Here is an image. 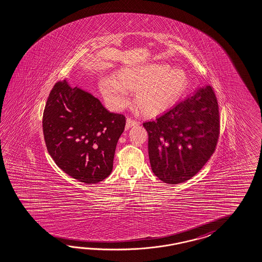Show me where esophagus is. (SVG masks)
I'll return each mask as SVG.
<instances>
[{
  "mask_svg": "<svg viewBox=\"0 0 262 262\" xmlns=\"http://www.w3.org/2000/svg\"><path fill=\"white\" fill-rule=\"evenodd\" d=\"M139 125V122L138 121L134 120L132 118H127V124H126V128H129L130 127H134V126H137Z\"/></svg>",
  "mask_w": 262,
  "mask_h": 262,
  "instance_id": "1",
  "label": "esophagus"
}]
</instances>
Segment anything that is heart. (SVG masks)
I'll return each mask as SVG.
<instances>
[{"mask_svg": "<svg viewBox=\"0 0 262 262\" xmlns=\"http://www.w3.org/2000/svg\"><path fill=\"white\" fill-rule=\"evenodd\" d=\"M189 84L182 69L162 63L125 66L103 78L99 89L114 110L127 106V91L135 92V104L140 113L152 116L173 106L183 96Z\"/></svg>", "mask_w": 262, "mask_h": 262, "instance_id": "b5f03b06", "label": "heart"}]
</instances>
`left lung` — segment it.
I'll list each match as a JSON object with an SVG mask.
<instances>
[{"mask_svg":"<svg viewBox=\"0 0 262 262\" xmlns=\"http://www.w3.org/2000/svg\"><path fill=\"white\" fill-rule=\"evenodd\" d=\"M149 135V157L154 173L168 184L195 176L215 150L220 113L211 85L200 88L156 120L143 123Z\"/></svg>","mask_w":262,"mask_h":262,"instance_id":"obj_1","label":"left lung"}]
</instances>
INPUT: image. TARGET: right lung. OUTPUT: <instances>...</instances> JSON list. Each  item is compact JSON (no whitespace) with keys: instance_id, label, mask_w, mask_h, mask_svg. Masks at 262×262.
<instances>
[{"instance_id":"1","label":"right lung","mask_w":262,"mask_h":262,"mask_svg":"<svg viewBox=\"0 0 262 262\" xmlns=\"http://www.w3.org/2000/svg\"><path fill=\"white\" fill-rule=\"evenodd\" d=\"M126 117L111 113L92 94L57 82L42 114L47 149L57 166L85 184L108 177Z\"/></svg>"}]
</instances>
